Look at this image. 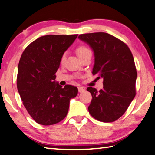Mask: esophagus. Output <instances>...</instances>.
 Segmentation results:
<instances>
[{"instance_id": "esophagus-1", "label": "esophagus", "mask_w": 155, "mask_h": 155, "mask_svg": "<svg viewBox=\"0 0 155 155\" xmlns=\"http://www.w3.org/2000/svg\"><path fill=\"white\" fill-rule=\"evenodd\" d=\"M85 91V88H83V87H78V91H79L80 93H81V92H84V91Z\"/></svg>"}]
</instances>
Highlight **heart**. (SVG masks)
<instances>
[{
	"label": "heart",
	"instance_id": "heart-1",
	"mask_svg": "<svg viewBox=\"0 0 155 155\" xmlns=\"http://www.w3.org/2000/svg\"><path fill=\"white\" fill-rule=\"evenodd\" d=\"M77 51L78 55L80 57V58H82V57L84 56L87 54H88V53H91V51L90 50L89 48H88L87 46L85 45H80V46L78 47L77 48ZM67 52H64L62 54L60 57V63L62 64H63L66 61V59H67Z\"/></svg>",
	"mask_w": 155,
	"mask_h": 155
}]
</instances>
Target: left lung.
Here are the masks:
<instances>
[{
    "label": "left lung",
    "mask_w": 155,
    "mask_h": 155,
    "mask_svg": "<svg viewBox=\"0 0 155 155\" xmlns=\"http://www.w3.org/2000/svg\"><path fill=\"white\" fill-rule=\"evenodd\" d=\"M78 38L94 51L93 75L104 79L102 89L87 88L92 95L88 111L95 120L113 122L124 115L136 95L137 74L133 54L126 43L107 33L84 34Z\"/></svg>",
    "instance_id": "8db88e82"
}]
</instances>
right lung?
<instances>
[{"mask_svg":"<svg viewBox=\"0 0 155 155\" xmlns=\"http://www.w3.org/2000/svg\"><path fill=\"white\" fill-rule=\"evenodd\" d=\"M78 37L47 35L25 48L19 61L17 88L23 105L38 124L50 126L64 120L78 88L55 83L60 57Z\"/></svg>","mask_w":155,"mask_h":155,"instance_id":"add662e5","label":"right lung"}]
</instances>
